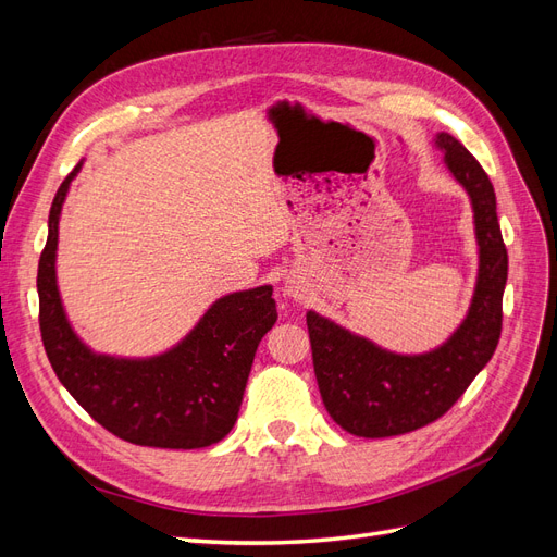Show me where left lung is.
<instances>
[{
    "label": "left lung",
    "instance_id": "1",
    "mask_svg": "<svg viewBox=\"0 0 557 557\" xmlns=\"http://www.w3.org/2000/svg\"><path fill=\"white\" fill-rule=\"evenodd\" d=\"M434 146L453 178L469 195L479 244L474 297L460 327L434 350L418 356L385 350L315 311L307 313L320 397L336 425L381 440L425 428L462 397L491 362L502 332V295L509 256L497 223L493 183L469 150L440 132Z\"/></svg>",
    "mask_w": 557,
    "mask_h": 557
}]
</instances>
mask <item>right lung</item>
Instances as JSON below:
<instances>
[{
	"label": "right lung",
	"instance_id": "1",
	"mask_svg": "<svg viewBox=\"0 0 557 557\" xmlns=\"http://www.w3.org/2000/svg\"><path fill=\"white\" fill-rule=\"evenodd\" d=\"M83 162L62 181L39 260V327L60 383L111 434L137 446L205 448L237 423L262 336L276 323L272 285L215 299L183 339L150 358H115L78 339L55 274L62 205Z\"/></svg>",
	"mask_w": 557,
	"mask_h": 557
}]
</instances>
